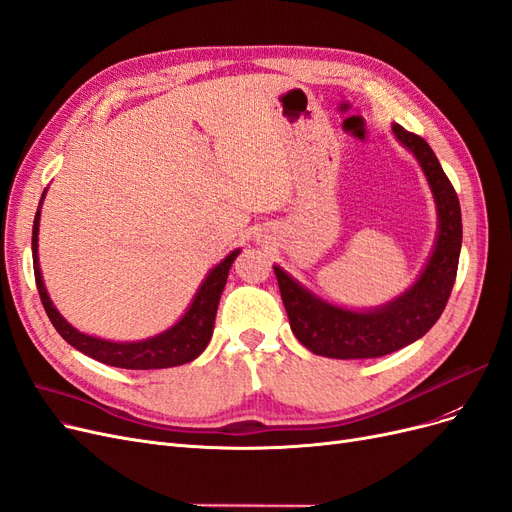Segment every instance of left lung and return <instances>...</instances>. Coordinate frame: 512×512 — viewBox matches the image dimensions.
Instances as JSON below:
<instances>
[{
	"label": "left lung",
	"instance_id": "1",
	"mask_svg": "<svg viewBox=\"0 0 512 512\" xmlns=\"http://www.w3.org/2000/svg\"><path fill=\"white\" fill-rule=\"evenodd\" d=\"M393 136L419 166L432 189L438 232L421 274L398 298L376 308H344L306 289L280 266H274L289 325L308 351L334 359H372L400 351L430 332L440 319L457 276L461 251V208L457 193L434 151L423 138L393 123Z\"/></svg>",
	"mask_w": 512,
	"mask_h": 512
}]
</instances>
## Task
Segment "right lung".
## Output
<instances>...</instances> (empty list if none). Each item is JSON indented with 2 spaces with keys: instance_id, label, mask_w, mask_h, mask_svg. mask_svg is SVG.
<instances>
[{
  "instance_id": "add662e5",
  "label": "right lung",
  "mask_w": 512,
  "mask_h": 512,
  "mask_svg": "<svg viewBox=\"0 0 512 512\" xmlns=\"http://www.w3.org/2000/svg\"><path fill=\"white\" fill-rule=\"evenodd\" d=\"M46 189L42 193V200L34 219V234H31V253H34V274L40 300L44 304V310L48 319L55 325L61 338L72 344L76 351L89 355L95 361H102L106 366L125 368V370H159V368H174L183 366L193 361L197 355L208 346L214 329V319H217V308L221 293L227 283V274L236 257L240 255V249L229 253L223 261L214 266L206 278L202 280L200 289L195 291L189 308L185 315L180 317L166 332L157 336H151L146 340H134V342H114L106 338L89 336L63 319L61 312L55 308L53 300L48 298V291L44 287V278L40 270L38 259V232H40V210L44 202Z\"/></svg>"
}]
</instances>
